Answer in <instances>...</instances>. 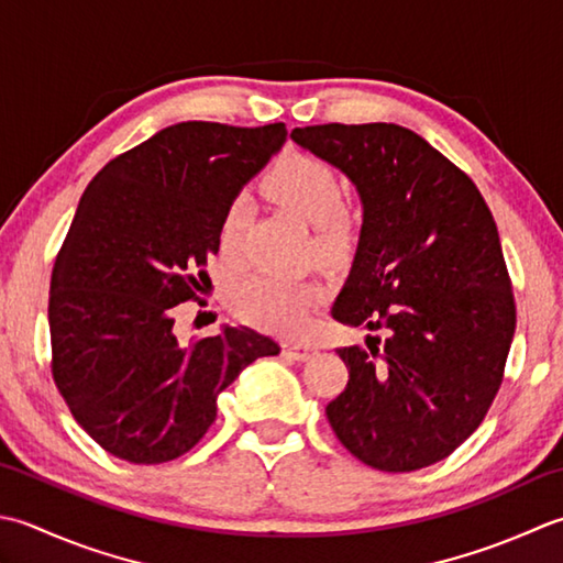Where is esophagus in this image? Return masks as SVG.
<instances>
[{"label":"esophagus","mask_w":563,"mask_h":563,"mask_svg":"<svg viewBox=\"0 0 563 563\" xmlns=\"http://www.w3.org/2000/svg\"><path fill=\"white\" fill-rule=\"evenodd\" d=\"M313 352H316V347L301 345V342H289V345H284V357H286V360H294V362L311 360Z\"/></svg>","instance_id":"obj_1"}]
</instances>
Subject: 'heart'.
Instances as JSON below:
<instances>
[{
	"label": "heart",
	"instance_id": "obj_1",
	"mask_svg": "<svg viewBox=\"0 0 563 563\" xmlns=\"http://www.w3.org/2000/svg\"><path fill=\"white\" fill-rule=\"evenodd\" d=\"M269 197L286 211L313 225V250L320 257L335 260L352 245L357 216L340 201V181L325 163L286 153L265 177ZM252 221V197L235 194L218 223V245L225 257H238L245 247ZM323 298V286L298 282L279 274H255L238 289V311L247 323L279 335H298L311 323V311Z\"/></svg>",
	"mask_w": 563,
	"mask_h": 563
}]
</instances>
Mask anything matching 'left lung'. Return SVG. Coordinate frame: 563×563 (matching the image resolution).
I'll list each match as a JSON object with an SVG mask.
<instances>
[{"label": "left lung", "instance_id": "1", "mask_svg": "<svg viewBox=\"0 0 563 563\" xmlns=\"http://www.w3.org/2000/svg\"><path fill=\"white\" fill-rule=\"evenodd\" d=\"M291 141L345 175L362 231L332 318L386 328L338 354L350 382L325 416L338 440L378 472L450 456L496 398L515 335L498 228L476 185L396 123H325Z\"/></svg>", "mask_w": 563, "mask_h": 563}]
</instances>
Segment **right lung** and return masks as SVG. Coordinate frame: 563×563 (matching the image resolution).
<instances>
[{"label": "right lung", "instance_id": "1", "mask_svg": "<svg viewBox=\"0 0 563 563\" xmlns=\"http://www.w3.org/2000/svg\"><path fill=\"white\" fill-rule=\"evenodd\" d=\"M286 125L185 121L113 157L89 181L51 279L53 378L91 440L131 464L197 444L216 400L279 345L250 328L181 342L228 201L269 163Z\"/></svg>", "mask_w": 563, "mask_h": 563}]
</instances>
